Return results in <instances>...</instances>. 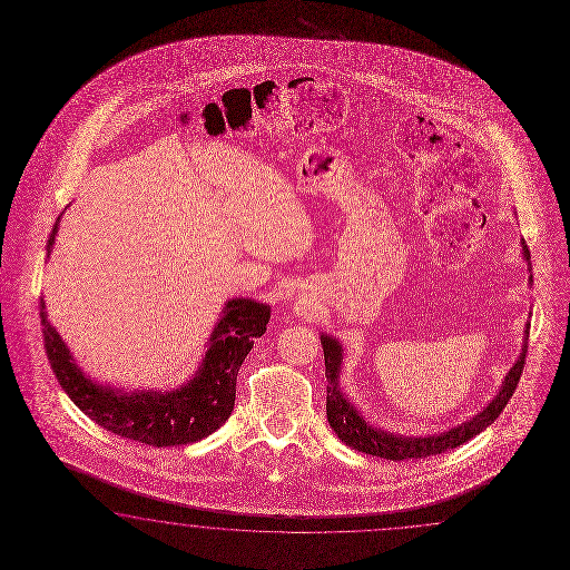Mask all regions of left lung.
<instances>
[{
  "mask_svg": "<svg viewBox=\"0 0 570 570\" xmlns=\"http://www.w3.org/2000/svg\"><path fill=\"white\" fill-rule=\"evenodd\" d=\"M523 245V257L527 265L531 267V253L529 246ZM529 282H533V276H529ZM529 325L524 327V342L521 354L514 363V367L508 371L507 380L500 385V392L481 413L464 421L461 425L444 431V433H433L425 438H406L399 433H387L384 430H377L370 425L363 415L354 409L353 402L346 401L338 387L340 367H342V346L336 338L324 334L322 336V346H324L325 356V377H327V402H325V413L330 428L338 433L340 440L346 446L365 452L371 456H380L387 461H404V459H425L433 454H442L450 448L461 446L475 438L478 433L490 428L493 421L504 411L510 396L514 394L517 384L521 380V373L524 367V354H527V340H529Z\"/></svg>",
  "mask_w": 570,
  "mask_h": 570,
  "instance_id": "left-lung-1",
  "label": "left lung"
}]
</instances>
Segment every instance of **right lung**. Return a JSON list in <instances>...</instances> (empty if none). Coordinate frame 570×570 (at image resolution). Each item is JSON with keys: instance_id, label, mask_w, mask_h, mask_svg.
I'll return each mask as SVG.
<instances>
[{"instance_id": "1", "label": "right lung", "mask_w": 570, "mask_h": 570, "mask_svg": "<svg viewBox=\"0 0 570 570\" xmlns=\"http://www.w3.org/2000/svg\"><path fill=\"white\" fill-rule=\"evenodd\" d=\"M60 219L62 216H58L47 238V257L56 243ZM39 308L47 358L70 401L104 430L154 448L199 442L228 421L234 411L238 370L269 322V305L253 298H232L207 340L209 348L199 371L188 384L169 392H126L87 377L56 327L49 324L43 298Z\"/></svg>"}]
</instances>
